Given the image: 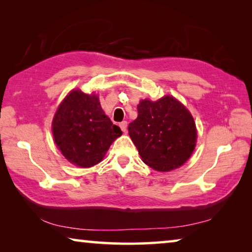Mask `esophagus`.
<instances>
[{
  "mask_svg": "<svg viewBox=\"0 0 252 252\" xmlns=\"http://www.w3.org/2000/svg\"><path fill=\"white\" fill-rule=\"evenodd\" d=\"M120 127H121V130L123 132H126V130H127V122L126 121H122L120 123Z\"/></svg>",
  "mask_w": 252,
  "mask_h": 252,
  "instance_id": "esophagus-1",
  "label": "esophagus"
}]
</instances>
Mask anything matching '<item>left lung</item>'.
Segmentation results:
<instances>
[{
    "label": "left lung",
    "instance_id": "left-lung-1",
    "mask_svg": "<svg viewBox=\"0 0 252 252\" xmlns=\"http://www.w3.org/2000/svg\"><path fill=\"white\" fill-rule=\"evenodd\" d=\"M127 130L144 163L162 172L185 163L197 141L192 116L170 95L140 102L138 118Z\"/></svg>",
    "mask_w": 252,
    "mask_h": 252
}]
</instances>
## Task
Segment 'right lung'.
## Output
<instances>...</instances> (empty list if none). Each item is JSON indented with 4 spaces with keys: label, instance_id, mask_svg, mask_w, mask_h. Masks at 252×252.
<instances>
[{
    "label": "right lung",
    "instance_id": "obj_1",
    "mask_svg": "<svg viewBox=\"0 0 252 252\" xmlns=\"http://www.w3.org/2000/svg\"><path fill=\"white\" fill-rule=\"evenodd\" d=\"M52 131L62 155L82 168L99 163L111 143L122 134L104 114L97 96L81 90L71 91L60 104Z\"/></svg>",
    "mask_w": 252,
    "mask_h": 252
}]
</instances>
